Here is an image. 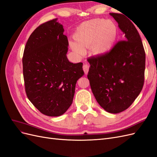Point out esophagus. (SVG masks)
<instances>
[{"mask_svg":"<svg viewBox=\"0 0 157 157\" xmlns=\"http://www.w3.org/2000/svg\"><path fill=\"white\" fill-rule=\"evenodd\" d=\"M82 68H83V70L84 71V73L86 74V75H87V73L88 72V70H89V65L88 64H84L83 65Z\"/></svg>","mask_w":157,"mask_h":157,"instance_id":"34e87169","label":"esophagus"}]
</instances>
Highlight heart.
<instances>
[{
    "label": "heart",
    "instance_id": "b5f03b06",
    "mask_svg": "<svg viewBox=\"0 0 157 157\" xmlns=\"http://www.w3.org/2000/svg\"><path fill=\"white\" fill-rule=\"evenodd\" d=\"M117 35V26L113 21L95 19L82 23L77 28L73 36L78 44L72 42L71 46L76 53L82 55L84 48L92 45L93 53L103 55L111 50Z\"/></svg>",
    "mask_w": 157,
    "mask_h": 157
}]
</instances>
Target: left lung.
<instances>
[{
  "label": "left lung",
  "instance_id": "left-lung-1",
  "mask_svg": "<svg viewBox=\"0 0 157 157\" xmlns=\"http://www.w3.org/2000/svg\"><path fill=\"white\" fill-rule=\"evenodd\" d=\"M124 34L107 53L88 58V78L96 101L110 113L126 110L139 96L144 84L145 52L139 33L121 13H110Z\"/></svg>",
  "mask_w": 157,
  "mask_h": 157
}]
</instances>
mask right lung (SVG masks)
I'll return each instance as SVG.
<instances>
[{
	"instance_id": "add662e5",
	"label": "right lung",
	"mask_w": 157,
	"mask_h": 157,
	"mask_svg": "<svg viewBox=\"0 0 157 157\" xmlns=\"http://www.w3.org/2000/svg\"><path fill=\"white\" fill-rule=\"evenodd\" d=\"M57 19L42 23L28 39L22 59L27 96L41 113L58 117L71 104L82 63L67 58L68 39Z\"/></svg>"
}]
</instances>
